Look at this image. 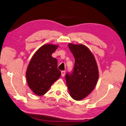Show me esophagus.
<instances>
[{
    "label": "esophagus",
    "instance_id": "esophagus-1",
    "mask_svg": "<svg viewBox=\"0 0 126 126\" xmlns=\"http://www.w3.org/2000/svg\"><path fill=\"white\" fill-rule=\"evenodd\" d=\"M65 73H66V71H62V76H63V77H64V75H65Z\"/></svg>",
    "mask_w": 126,
    "mask_h": 126
}]
</instances>
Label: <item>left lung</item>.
Wrapping results in <instances>:
<instances>
[{"label": "left lung", "instance_id": "left-lung-1", "mask_svg": "<svg viewBox=\"0 0 126 126\" xmlns=\"http://www.w3.org/2000/svg\"><path fill=\"white\" fill-rule=\"evenodd\" d=\"M75 58L72 73L66 75V84L70 96L79 101L93 91L98 79V69L95 59L90 49L82 44H68Z\"/></svg>", "mask_w": 126, "mask_h": 126}]
</instances>
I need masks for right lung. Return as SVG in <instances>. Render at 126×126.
Returning a JSON list of instances; mask_svg holds the SVG:
<instances>
[{
	"instance_id": "1",
	"label": "right lung",
	"mask_w": 126,
	"mask_h": 126,
	"mask_svg": "<svg viewBox=\"0 0 126 126\" xmlns=\"http://www.w3.org/2000/svg\"><path fill=\"white\" fill-rule=\"evenodd\" d=\"M58 47V45L51 44L42 46L34 54L29 63L26 72L27 83L37 95L46 94L60 77L57 60L51 56Z\"/></svg>"
}]
</instances>
